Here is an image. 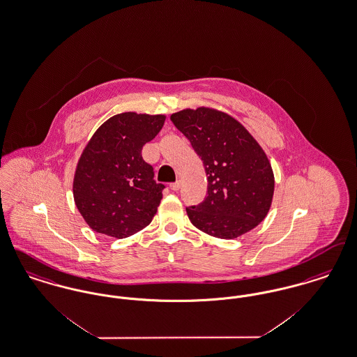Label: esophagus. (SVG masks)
<instances>
[{
  "instance_id": "obj_1",
  "label": "esophagus",
  "mask_w": 357,
  "mask_h": 357,
  "mask_svg": "<svg viewBox=\"0 0 357 357\" xmlns=\"http://www.w3.org/2000/svg\"><path fill=\"white\" fill-rule=\"evenodd\" d=\"M170 188L172 191H178L181 188V181H176L174 183H170Z\"/></svg>"
}]
</instances>
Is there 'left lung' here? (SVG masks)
I'll return each mask as SVG.
<instances>
[{
	"instance_id": "8db88e82",
	"label": "left lung",
	"mask_w": 357,
	"mask_h": 357,
	"mask_svg": "<svg viewBox=\"0 0 357 357\" xmlns=\"http://www.w3.org/2000/svg\"><path fill=\"white\" fill-rule=\"evenodd\" d=\"M171 121L204 162L207 194L187 206L194 226L213 237L231 239L266 217L272 204V166L248 130L230 115L201 107L172 114Z\"/></svg>"
}]
</instances>
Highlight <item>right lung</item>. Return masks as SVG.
<instances>
[{"instance_id":"right-lung-1","label":"right lung","mask_w":357,"mask_h":357,"mask_svg":"<svg viewBox=\"0 0 357 357\" xmlns=\"http://www.w3.org/2000/svg\"><path fill=\"white\" fill-rule=\"evenodd\" d=\"M165 120L163 115L124 112L102 123L91 137L77 163L73 197L95 231L130 237L153 221L166 186L153 179L142 149Z\"/></svg>"}]
</instances>
